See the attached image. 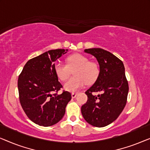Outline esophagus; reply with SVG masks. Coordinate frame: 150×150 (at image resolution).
<instances>
[{
    "mask_svg": "<svg viewBox=\"0 0 150 150\" xmlns=\"http://www.w3.org/2000/svg\"><path fill=\"white\" fill-rule=\"evenodd\" d=\"M77 95H78L77 93H71V98H75L76 97Z\"/></svg>",
    "mask_w": 150,
    "mask_h": 150,
    "instance_id": "obj_1",
    "label": "esophagus"
}]
</instances>
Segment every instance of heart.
<instances>
[{"mask_svg":"<svg viewBox=\"0 0 150 150\" xmlns=\"http://www.w3.org/2000/svg\"><path fill=\"white\" fill-rule=\"evenodd\" d=\"M74 76L69 79L64 84L65 90L69 92H76L83 87L86 83H92L99 76L98 65L93 61H89L87 57L76 53L67 57V65L58 62L54 65V71L61 81H65L73 70Z\"/></svg>","mask_w":150,"mask_h":150,"instance_id":"obj_1","label":"heart"}]
</instances>
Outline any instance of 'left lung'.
Wrapping results in <instances>:
<instances>
[{"instance_id": "obj_1", "label": "left lung", "mask_w": 150, "mask_h": 150, "mask_svg": "<svg viewBox=\"0 0 150 150\" xmlns=\"http://www.w3.org/2000/svg\"><path fill=\"white\" fill-rule=\"evenodd\" d=\"M97 59L100 73L95 83L87 90V101L81 107L86 122L101 128L113 122L120 116L126 104L128 83L124 63L108 51L102 48L85 49ZM101 91L100 95L92 93Z\"/></svg>"}]
</instances>
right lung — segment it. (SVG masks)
Returning a JSON list of instances; mask_svg holds the SVG:
<instances>
[{"label": "right lung", "mask_w": 150, "mask_h": 150, "mask_svg": "<svg viewBox=\"0 0 150 150\" xmlns=\"http://www.w3.org/2000/svg\"><path fill=\"white\" fill-rule=\"evenodd\" d=\"M67 50H50L30 59L18 77L22 107L28 117L39 126L47 127L58 123L71 99L68 91L57 93L62 85L54 71V62Z\"/></svg>", "instance_id": "right-lung-1"}]
</instances>
